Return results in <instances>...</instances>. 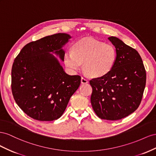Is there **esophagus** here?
<instances>
[{
	"mask_svg": "<svg viewBox=\"0 0 156 156\" xmlns=\"http://www.w3.org/2000/svg\"><path fill=\"white\" fill-rule=\"evenodd\" d=\"M81 83H88V80L87 79L84 78L83 77H82L81 78Z\"/></svg>",
	"mask_w": 156,
	"mask_h": 156,
	"instance_id": "34e87169",
	"label": "esophagus"
}]
</instances>
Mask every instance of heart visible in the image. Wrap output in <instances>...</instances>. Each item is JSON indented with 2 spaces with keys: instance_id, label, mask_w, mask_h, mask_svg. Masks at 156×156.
<instances>
[{
  "instance_id": "1",
  "label": "heart",
  "mask_w": 156,
  "mask_h": 156,
  "mask_svg": "<svg viewBox=\"0 0 156 156\" xmlns=\"http://www.w3.org/2000/svg\"><path fill=\"white\" fill-rule=\"evenodd\" d=\"M115 48L93 38H85L75 43L72 52L66 53L64 63L73 71L81 68L93 78L102 77L112 70L116 59Z\"/></svg>"
}]
</instances>
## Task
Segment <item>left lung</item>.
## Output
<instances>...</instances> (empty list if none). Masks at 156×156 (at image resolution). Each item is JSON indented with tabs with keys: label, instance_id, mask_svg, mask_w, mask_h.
<instances>
[{
	"label": "left lung",
	"instance_id": "1",
	"mask_svg": "<svg viewBox=\"0 0 156 156\" xmlns=\"http://www.w3.org/2000/svg\"><path fill=\"white\" fill-rule=\"evenodd\" d=\"M117 56L113 68L103 76L90 81L91 103L98 117L118 120L139 107L146 86V74L139 53L115 37L108 38Z\"/></svg>",
	"mask_w": 156,
	"mask_h": 156
}]
</instances>
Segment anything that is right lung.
Returning <instances> with one entry per match:
<instances>
[{
	"instance_id": "1",
	"label": "right lung",
	"mask_w": 156,
	"mask_h": 156,
	"mask_svg": "<svg viewBox=\"0 0 156 156\" xmlns=\"http://www.w3.org/2000/svg\"><path fill=\"white\" fill-rule=\"evenodd\" d=\"M71 38L57 33L31 42L22 48L12 69V91L20 108L38 121L59 118L81 82L66 74L51 52L63 61L62 48Z\"/></svg>"
}]
</instances>
